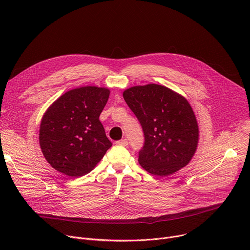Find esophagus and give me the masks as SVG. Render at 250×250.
I'll use <instances>...</instances> for the list:
<instances>
[{"label":"esophagus","instance_id":"obj_1","mask_svg":"<svg viewBox=\"0 0 250 250\" xmlns=\"http://www.w3.org/2000/svg\"><path fill=\"white\" fill-rule=\"evenodd\" d=\"M116 145L121 146H126L128 145V142H127L126 139H121V140L116 141Z\"/></svg>","mask_w":250,"mask_h":250}]
</instances>
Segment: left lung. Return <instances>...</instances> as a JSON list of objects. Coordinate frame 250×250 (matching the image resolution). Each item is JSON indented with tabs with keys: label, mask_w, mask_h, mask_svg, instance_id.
I'll return each instance as SVG.
<instances>
[{
	"label": "left lung",
	"mask_w": 250,
	"mask_h": 250,
	"mask_svg": "<svg viewBox=\"0 0 250 250\" xmlns=\"http://www.w3.org/2000/svg\"><path fill=\"white\" fill-rule=\"evenodd\" d=\"M128 108L145 134L138 151L141 167L156 176H168L186 166L198 146L199 129L188 101L167 87L149 84L124 92Z\"/></svg>",
	"instance_id": "1"
}]
</instances>
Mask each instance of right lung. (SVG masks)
Segmentation results:
<instances>
[{"instance_id":"1","label":"right lung","mask_w":250,"mask_h":250,"mask_svg":"<svg viewBox=\"0 0 250 250\" xmlns=\"http://www.w3.org/2000/svg\"><path fill=\"white\" fill-rule=\"evenodd\" d=\"M109 95L104 88L81 87L66 92L49 106L41 124L40 144L55 170L81 177L112 146L99 120Z\"/></svg>"}]
</instances>
